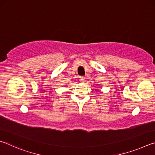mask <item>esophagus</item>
Returning <instances> with one entry per match:
<instances>
[{
	"label": "esophagus",
	"mask_w": 155,
	"mask_h": 155,
	"mask_svg": "<svg viewBox=\"0 0 155 155\" xmlns=\"http://www.w3.org/2000/svg\"><path fill=\"white\" fill-rule=\"evenodd\" d=\"M79 79H80V81L82 83H84L85 82V78L84 77H81L80 78H79Z\"/></svg>",
	"instance_id": "esophagus-1"
}]
</instances>
